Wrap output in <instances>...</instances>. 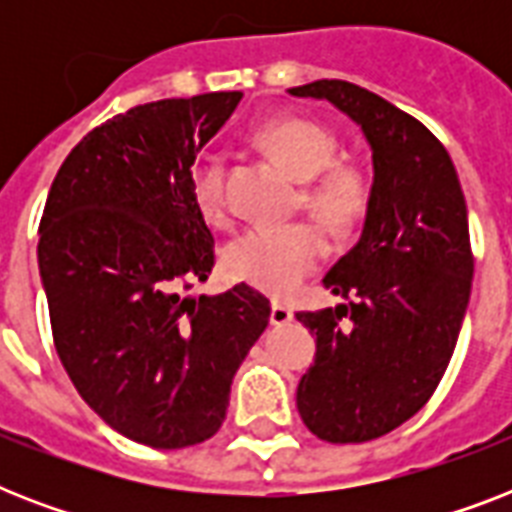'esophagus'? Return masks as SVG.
I'll use <instances>...</instances> for the list:
<instances>
[{"label": "esophagus", "mask_w": 512, "mask_h": 512, "mask_svg": "<svg viewBox=\"0 0 512 512\" xmlns=\"http://www.w3.org/2000/svg\"><path fill=\"white\" fill-rule=\"evenodd\" d=\"M289 321H292V311H289L287 305L273 303L271 305V324H273V327H284V324H289Z\"/></svg>", "instance_id": "1"}]
</instances>
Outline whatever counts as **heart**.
<instances>
[{"label":"heart","mask_w":512,"mask_h":512,"mask_svg":"<svg viewBox=\"0 0 512 512\" xmlns=\"http://www.w3.org/2000/svg\"><path fill=\"white\" fill-rule=\"evenodd\" d=\"M257 146L273 154L297 180H303V204L332 233H345L358 223L369 204V180L353 162H340L337 135L305 116H279L255 135ZM193 204L209 223H228L225 167L220 156H199L188 172ZM327 257V236L316 223L297 220L287 225H255L223 249L228 276L241 284L287 295L297 281L319 268Z\"/></svg>","instance_id":"obj_1"}]
</instances>
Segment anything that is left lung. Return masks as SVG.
I'll return each mask as SVG.
<instances>
[{
	"instance_id": "1",
	"label": "left lung",
	"mask_w": 512,
	"mask_h": 512,
	"mask_svg": "<svg viewBox=\"0 0 512 512\" xmlns=\"http://www.w3.org/2000/svg\"><path fill=\"white\" fill-rule=\"evenodd\" d=\"M289 95L329 100L372 146L364 231L324 276L345 303L297 313L316 335L297 412L321 441L361 444L420 412L449 366L473 281L468 207L446 148L414 116L342 79Z\"/></svg>"
}]
</instances>
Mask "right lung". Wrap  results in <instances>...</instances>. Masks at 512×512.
I'll return each mask as SVG.
<instances>
[{"label":"right lung","mask_w":512,"mask_h":512,"mask_svg":"<svg viewBox=\"0 0 512 512\" xmlns=\"http://www.w3.org/2000/svg\"><path fill=\"white\" fill-rule=\"evenodd\" d=\"M239 100L209 92L108 119L66 156L44 204L36 255L60 364L100 420L154 449L215 436L271 319L247 284L183 295L215 265L188 172Z\"/></svg>","instance_id":"right-lung-1"}]
</instances>
